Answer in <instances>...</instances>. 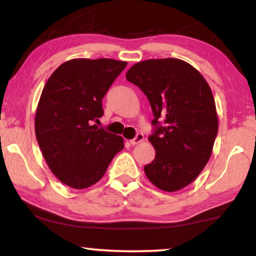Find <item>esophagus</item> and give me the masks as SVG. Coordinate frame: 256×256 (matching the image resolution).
<instances>
[{"label":"esophagus","mask_w":256,"mask_h":256,"mask_svg":"<svg viewBox=\"0 0 256 256\" xmlns=\"http://www.w3.org/2000/svg\"><path fill=\"white\" fill-rule=\"evenodd\" d=\"M144 134H142V133H138L136 138H132V140H130V144H131L132 146H136V144H141V142L144 141Z\"/></svg>","instance_id":"1"}]
</instances>
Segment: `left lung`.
I'll use <instances>...</instances> for the list:
<instances>
[{"mask_svg":"<svg viewBox=\"0 0 256 256\" xmlns=\"http://www.w3.org/2000/svg\"><path fill=\"white\" fill-rule=\"evenodd\" d=\"M126 79L144 92L154 116L148 140L156 156L144 166L146 177L164 192L184 188L209 162L218 133L209 84L178 58L142 60L126 72Z\"/></svg>","mask_w":256,"mask_h":256,"instance_id":"obj_1","label":"left lung"}]
</instances>
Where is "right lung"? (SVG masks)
I'll return each mask as SVG.
<instances>
[{
	"label": "right lung",
	"mask_w": 256,
	"mask_h": 256,
	"mask_svg": "<svg viewBox=\"0 0 256 256\" xmlns=\"http://www.w3.org/2000/svg\"><path fill=\"white\" fill-rule=\"evenodd\" d=\"M126 62L73 58L52 73L34 116V133L47 164L63 184L82 190L96 184L118 151L123 138L92 125L102 100Z\"/></svg>",
	"instance_id": "add662e5"
}]
</instances>
